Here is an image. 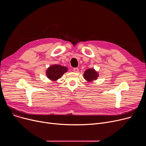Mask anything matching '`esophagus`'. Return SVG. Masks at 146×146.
<instances>
[{
    "instance_id": "esophagus-1",
    "label": "esophagus",
    "mask_w": 146,
    "mask_h": 146,
    "mask_svg": "<svg viewBox=\"0 0 146 146\" xmlns=\"http://www.w3.org/2000/svg\"><path fill=\"white\" fill-rule=\"evenodd\" d=\"M73 71L76 73H78L79 72V68H73Z\"/></svg>"
}]
</instances>
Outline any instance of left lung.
<instances>
[{"mask_svg":"<svg viewBox=\"0 0 146 146\" xmlns=\"http://www.w3.org/2000/svg\"><path fill=\"white\" fill-rule=\"evenodd\" d=\"M98 72H97L94 68H89L84 73L83 78L88 82H92L98 79Z\"/></svg>","mask_w":146,"mask_h":146,"instance_id":"obj_1","label":"left lung"}]
</instances>
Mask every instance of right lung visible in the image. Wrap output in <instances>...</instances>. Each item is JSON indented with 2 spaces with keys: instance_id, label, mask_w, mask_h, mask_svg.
Wrapping results in <instances>:
<instances>
[{
  "instance_id": "1",
  "label": "right lung",
  "mask_w": 146,
  "mask_h": 146,
  "mask_svg": "<svg viewBox=\"0 0 146 146\" xmlns=\"http://www.w3.org/2000/svg\"><path fill=\"white\" fill-rule=\"evenodd\" d=\"M67 72V67L61 65L54 64L50 66L46 70L47 77L51 81L55 82L61 78Z\"/></svg>"
}]
</instances>
